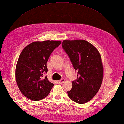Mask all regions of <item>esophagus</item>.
<instances>
[{"mask_svg":"<svg viewBox=\"0 0 124 124\" xmlns=\"http://www.w3.org/2000/svg\"><path fill=\"white\" fill-rule=\"evenodd\" d=\"M65 82V79H60V80H59V84H62V83H64Z\"/></svg>","mask_w":124,"mask_h":124,"instance_id":"34e87169","label":"esophagus"}]
</instances>
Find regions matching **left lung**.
Instances as JSON below:
<instances>
[{
  "label": "left lung",
  "instance_id": "left-lung-1",
  "mask_svg": "<svg viewBox=\"0 0 124 124\" xmlns=\"http://www.w3.org/2000/svg\"><path fill=\"white\" fill-rule=\"evenodd\" d=\"M62 47L78 72L77 79L72 82L68 96L76 103L88 102L102 83L103 68L100 54L94 45L83 40H64Z\"/></svg>",
  "mask_w": 124,
  "mask_h": 124
}]
</instances>
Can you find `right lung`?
I'll use <instances>...</instances> for the list:
<instances>
[{"label": "right lung", "mask_w": 124, "mask_h": 124, "mask_svg": "<svg viewBox=\"0 0 124 124\" xmlns=\"http://www.w3.org/2000/svg\"><path fill=\"white\" fill-rule=\"evenodd\" d=\"M60 41H36L27 45L19 55L16 68L17 85L24 96L39 101L48 96L54 85L46 76L47 62Z\"/></svg>", "instance_id": "add662e5"}]
</instances>
